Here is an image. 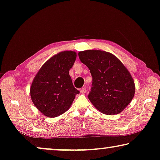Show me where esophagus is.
Masks as SVG:
<instances>
[{
  "label": "esophagus",
  "mask_w": 160,
  "mask_h": 160,
  "mask_svg": "<svg viewBox=\"0 0 160 160\" xmlns=\"http://www.w3.org/2000/svg\"><path fill=\"white\" fill-rule=\"evenodd\" d=\"M86 91H87V90H86V88H82L80 89V93H82V94H84V93H86Z\"/></svg>",
  "instance_id": "1"
}]
</instances>
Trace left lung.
Listing matches in <instances>:
<instances>
[{
  "label": "left lung",
  "instance_id": "1",
  "mask_svg": "<svg viewBox=\"0 0 160 160\" xmlns=\"http://www.w3.org/2000/svg\"><path fill=\"white\" fill-rule=\"evenodd\" d=\"M81 62L91 72L92 87L88 96L103 114L120 113L133 98L135 83L122 62L111 53L86 50L78 53Z\"/></svg>",
  "mask_w": 160,
  "mask_h": 160
}]
</instances>
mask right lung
I'll use <instances>...</instances> for the list:
<instances>
[{
    "mask_svg": "<svg viewBox=\"0 0 160 160\" xmlns=\"http://www.w3.org/2000/svg\"><path fill=\"white\" fill-rule=\"evenodd\" d=\"M76 57L75 51L57 53L42 65L32 81L30 87L32 102L48 118H56L67 112L80 93L69 75Z\"/></svg>",
    "mask_w": 160,
    "mask_h": 160,
    "instance_id": "1",
    "label": "right lung"
}]
</instances>
